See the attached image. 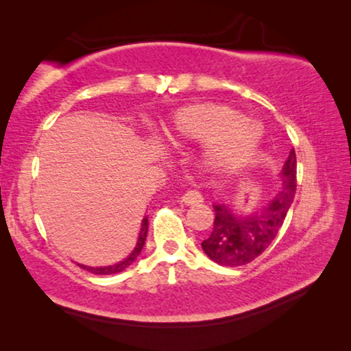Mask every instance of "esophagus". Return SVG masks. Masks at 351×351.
<instances>
[{
    "label": "esophagus",
    "instance_id": "34e87169",
    "mask_svg": "<svg viewBox=\"0 0 351 351\" xmlns=\"http://www.w3.org/2000/svg\"><path fill=\"white\" fill-rule=\"evenodd\" d=\"M181 203L187 204V206L199 204V203H203V197H201V193L197 192V190H187L186 193H182Z\"/></svg>",
    "mask_w": 351,
    "mask_h": 351
}]
</instances>
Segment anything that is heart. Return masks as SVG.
<instances>
[{
    "label": "heart",
    "instance_id": "b5f03b06",
    "mask_svg": "<svg viewBox=\"0 0 351 351\" xmlns=\"http://www.w3.org/2000/svg\"><path fill=\"white\" fill-rule=\"evenodd\" d=\"M165 134L171 141L207 142L213 164H237L246 159L261 139V127L243 112L218 104H201L180 110Z\"/></svg>",
    "mask_w": 351,
    "mask_h": 351
}]
</instances>
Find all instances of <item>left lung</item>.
Masks as SVG:
<instances>
[{"label":"left lung","mask_w":351,"mask_h":351,"mask_svg":"<svg viewBox=\"0 0 351 351\" xmlns=\"http://www.w3.org/2000/svg\"><path fill=\"white\" fill-rule=\"evenodd\" d=\"M295 173L297 161L293 148L283 164L282 189L257 215L239 218L229 206H213L215 219L212 234L201 243L207 257L221 266H241L257 258L274 241L287 218L295 195Z\"/></svg>","instance_id":"8db88e82"}]
</instances>
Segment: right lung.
I'll use <instances>...</instances> for the list:
<instances>
[{
  "instance_id": "add662e5",
  "label": "right lung",
  "mask_w": 351,
  "mask_h": 351,
  "mask_svg": "<svg viewBox=\"0 0 351 351\" xmlns=\"http://www.w3.org/2000/svg\"><path fill=\"white\" fill-rule=\"evenodd\" d=\"M147 230H148V218L145 217L144 219H142V228H141L139 239H138V243H136L134 251L130 254L128 258L121 261V263L112 265V266H105V268H90V266H83V265H79V266L83 269H86L88 272H93V274H97V276H110V274H116V272L123 271L125 268H128V266L136 260V257L141 254L142 247H144L145 239H147Z\"/></svg>"
}]
</instances>
